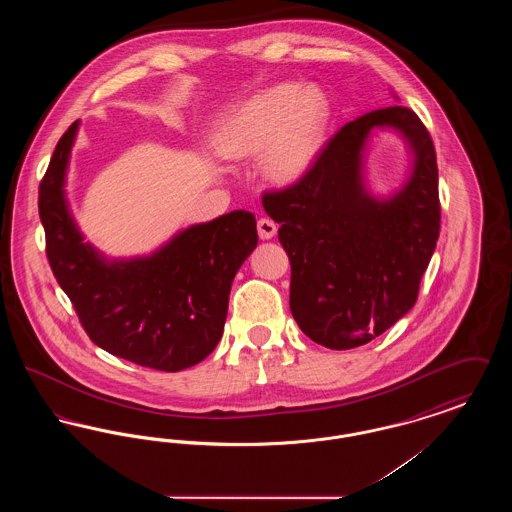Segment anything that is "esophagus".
Masks as SVG:
<instances>
[{
  "label": "esophagus",
  "instance_id": "1",
  "mask_svg": "<svg viewBox=\"0 0 512 512\" xmlns=\"http://www.w3.org/2000/svg\"><path fill=\"white\" fill-rule=\"evenodd\" d=\"M276 230H278V226H276L274 220L259 219V222H257V232H259V238H261V240L274 238V236H276Z\"/></svg>",
  "mask_w": 512,
  "mask_h": 512
}]
</instances>
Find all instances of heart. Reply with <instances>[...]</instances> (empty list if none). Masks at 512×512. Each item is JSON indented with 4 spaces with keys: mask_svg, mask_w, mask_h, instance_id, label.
<instances>
[{
    "mask_svg": "<svg viewBox=\"0 0 512 512\" xmlns=\"http://www.w3.org/2000/svg\"><path fill=\"white\" fill-rule=\"evenodd\" d=\"M332 121V103L318 86H268L236 105L220 121L215 142L228 159L263 153L270 182L290 186L317 163Z\"/></svg>",
    "mask_w": 512,
    "mask_h": 512,
    "instance_id": "heart-1",
    "label": "heart"
}]
</instances>
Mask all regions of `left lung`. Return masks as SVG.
<instances>
[{
  "label": "left lung",
  "instance_id": "8db88e82",
  "mask_svg": "<svg viewBox=\"0 0 512 512\" xmlns=\"http://www.w3.org/2000/svg\"><path fill=\"white\" fill-rule=\"evenodd\" d=\"M395 129L414 165L388 198L365 188L364 153L374 129ZM290 265V309L305 336L353 349L413 309L439 236L438 163L416 113L391 105L347 122L299 182L263 195Z\"/></svg>",
  "mask_w": 512,
  "mask_h": 512
}]
</instances>
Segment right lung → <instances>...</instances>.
Returning <instances> with one entry per match:
<instances>
[{
	"label": "right lung",
	"instance_id": "obj_1",
	"mask_svg": "<svg viewBox=\"0 0 512 512\" xmlns=\"http://www.w3.org/2000/svg\"><path fill=\"white\" fill-rule=\"evenodd\" d=\"M76 121L61 136L40 184L49 267L90 340L136 365L178 372L217 347L236 272L257 247V222L232 211L192 224L151 255L107 259L74 222L65 194Z\"/></svg>",
	"mask_w": 512,
	"mask_h": 512
}]
</instances>
